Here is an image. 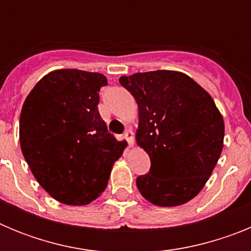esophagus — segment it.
<instances>
[{
    "label": "esophagus",
    "instance_id": "1",
    "mask_svg": "<svg viewBox=\"0 0 251 251\" xmlns=\"http://www.w3.org/2000/svg\"><path fill=\"white\" fill-rule=\"evenodd\" d=\"M124 138L128 141L129 147H132V146L134 145V134H133V132L130 129H127L126 132H124Z\"/></svg>",
    "mask_w": 251,
    "mask_h": 251
}]
</instances>
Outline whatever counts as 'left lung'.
Masks as SVG:
<instances>
[{"label": "left lung", "mask_w": 251, "mask_h": 251, "mask_svg": "<svg viewBox=\"0 0 251 251\" xmlns=\"http://www.w3.org/2000/svg\"><path fill=\"white\" fill-rule=\"evenodd\" d=\"M119 83L138 104L137 145L151 170L137 177L142 196L171 207L192 200L211 176L224 147L225 124L211 95L174 70L136 73Z\"/></svg>", "instance_id": "8db88e82"}]
</instances>
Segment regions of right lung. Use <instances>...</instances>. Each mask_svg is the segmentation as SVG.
<instances>
[{
  "label": "right lung",
  "instance_id": "obj_1",
  "mask_svg": "<svg viewBox=\"0 0 251 251\" xmlns=\"http://www.w3.org/2000/svg\"><path fill=\"white\" fill-rule=\"evenodd\" d=\"M99 73L61 69L31 90L20 115L22 154L40 186L65 205H88L108 185L126 142L108 133L98 110Z\"/></svg>",
  "mask_w": 251,
  "mask_h": 251
}]
</instances>
